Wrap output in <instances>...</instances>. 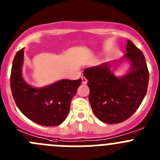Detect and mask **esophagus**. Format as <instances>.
Segmentation results:
<instances>
[{
	"mask_svg": "<svg viewBox=\"0 0 160 160\" xmlns=\"http://www.w3.org/2000/svg\"><path fill=\"white\" fill-rule=\"evenodd\" d=\"M82 82L83 85H86L87 83V79L85 77H82Z\"/></svg>",
	"mask_w": 160,
	"mask_h": 160,
	"instance_id": "esophagus-1",
	"label": "esophagus"
}]
</instances>
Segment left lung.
Here are the masks:
<instances>
[{"label": "left lung", "mask_w": 160, "mask_h": 160, "mask_svg": "<svg viewBox=\"0 0 160 160\" xmlns=\"http://www.w3.org/2000/svg\"><path fill=\"white\" fill-rule=\"evenodd\" d=\"M128 62L130 68L122 76L115 74L120 63ZM89 100L94 115L108 124L130 118L141 105L148 89L149 74L142 52L127 40V53L121 59L86 69Z\"/></svg>", "instance_id": "1"}]
</instances>
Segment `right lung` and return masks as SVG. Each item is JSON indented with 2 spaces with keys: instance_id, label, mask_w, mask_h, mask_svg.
Masks as SVG:
<instances>
[{
  "instance_id": "obj_1",
  "label": "right lung",
  "mask_w": 160,
  "mask_h": 160,
  "mask_svg": "<svg viewBox=\"0 0 160 160\" xmlns=\"http://www.w3.org/2000/svg\"><path fill=\"white\" fill-rule=\"evenodd\" d=\"M23 62L24 48L16 52L11 71V89L18 108L27 118L39 125H60L68 116L71 101L82 79H60L43 87H34L24 80Z\"/></svg>"
}]
</instances>
